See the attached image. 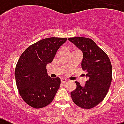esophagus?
Returning <instances> with one entry per match:
<instances>
[{"label":"esophagus","instance_id":"34e87169","mask_svg":"<svg viewBox=\"0 0 124 124\" xmlns=\"http://www.w3.org/2000/svg\"><path fill=\"white\" fill-rule=\"evenodd\" d=\"M61 83H65V82H67V80L65 78H62L61 80Z\"/></svg>","mask_w":124,"mask_h":124}]
</instances>
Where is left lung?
<instances>
[{
    "label": "left lung",
    "instance_id": "obj_1",
    "mask_svg": "<svg viewBox=\"0 0 124 124\" xmlns=\"http://www.w3.org/2000/svg\"><path fill=\"white\" fill-rule=\"evenodd\" d=\"M69 40L83 52L81 68L88 77L84 86L75 81L77 88L71 92V97L80 108L91 109L102 101L109 91L112 77L111 61L106 53L91 39L75 37Z\"/></svg>",
    "mask_w": 124,
    "mask_h": 124
}]
</instances>
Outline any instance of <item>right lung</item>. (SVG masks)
Here are the masks:
<instances>
[{"instance_id": "add662e5", "label": "right lung", "mask_w": 124, "mask_h": 124, "mask_svg": "<svg viewBox=\"0 0 124 124\" xmlns=\"http://www.w3.org/2000/svg\"><path fill=\"white\" fill-rule=\"evenodd\" d=\"M67 39L52 37L40 40L30 46L19 58L15 70L16 86L23 101L32 108H44L54 100L61 79L48 76L46 65L53 61Z\"/></svg>"}]
</instances>
